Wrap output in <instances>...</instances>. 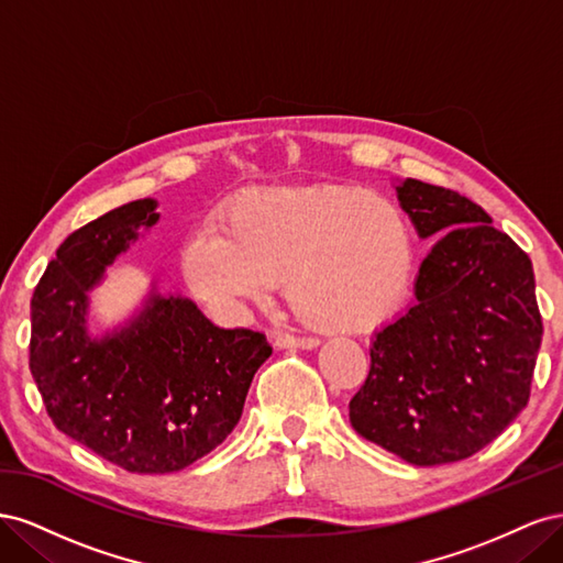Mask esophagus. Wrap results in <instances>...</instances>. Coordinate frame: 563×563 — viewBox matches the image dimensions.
Masks as SVG:
<instances>
[{
	"instance_id": "34e87169",
	"label": "esophagus",
	"mask_w": 563,
	"mask_h": 563,
	"mask_svg": "<svg viewBox=\"0 0 563 563\" xmlns=\"http://www.w3.org/2000/svg\"><path fill=\"white\" fill-rule=\"evenodd\" d=\"M272 345L277 350H317L321 343L317 338H294V335H275Z\"/></svg>"
}]
</instances>
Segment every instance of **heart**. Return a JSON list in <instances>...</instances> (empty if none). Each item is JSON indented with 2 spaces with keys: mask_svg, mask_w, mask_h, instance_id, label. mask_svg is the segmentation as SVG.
Returning a JSON list of instances; mask_svg holds the SVG:
<instances>
[{
  "mask_svg": "<svg viewBox=\"0 0 563 563\" xmlns=\"http://www.w3.org/2000/svg\"><path fill=\"white\" fill-rule=\"evenodd\" d=\"M413 240L395 201L347 185L258 187L232 201L223 236L203 228L183 275L211 308L236 314L284 277L291 310L314 329L376 327L406 291Z\"/></svg>",
  "mask_w": 563,
  "mask_h": 563,
  "instance_id": "obj_1",
  "label": "heart"
}]
</instances>
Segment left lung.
Segmentation results:
<instances>
[{"label":"left lung","instance_id":"obj_1","mask_svg":"<svg viewBox=\"0 0 563 563\" xmlns=\"http://www.w3.org/2000/svg\"><path fill=\"white\" fill-rule=\"evenodd\" d=\"M391 187L432 249L416 300L373 333L350 422L411 465L455 463L528 404L542 340L533 265L479 203L413 178Z\"/></svg>","mask_w":563,"mask_h":563}]
</instances>
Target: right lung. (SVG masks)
Masks as SVG:
<instances>
[{
	"label": "right lung",
	"instance_id": "obj_1",
	"mask_svg": "<svg viewBox=\"0 0 563 563\" xmlns=\"http://www.w3.org/2000/svg\"><path fill=\"white\" fill-rule=\"evenodd\" d=\"M157 207L131 201L73 232L30 302V371L51 420L139 474L178 472L223 444L272 354L263 333L218 329L157 279L126 319L91 329V291L159 223Z\"/></svg>",
	"mask_w": 563,
	"mask_h": 563
}]
</instances>
